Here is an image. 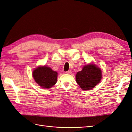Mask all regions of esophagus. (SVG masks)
Masks as SVG:
<instances>
[{
    "label": "esophagus",
    "instance_id": "obj_1",
    "mask_svg": "<svg viewBox=\"0 0 132 132\" xmlns=\"http://www.w3.org/2000/svg\"><path fill=\"white\" fill-rule=\"evenodd\" d=\"M65 73L68 74H70L71 73V71H65Z\"/></svg>",
    "mask_w": 132,
    "mask_h": 132
}]
</instances>
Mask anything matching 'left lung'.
<instances>
[{"label": "left lung", "mask_w": 132, "mask_h": 132, "mask_svg": "<svg viewBox=\"0 0 132 132\" xmlns=\"http://www.w3.org/2000/svg\"><path fill=\"white\" fill-rule=\"evenodd\" d=\"M102 73L101 69L94 64L86 65L81 71L76 75V81L82 90L93 89L100 81Z\"/></svg>", "instance_id": "obj_1"}]
</instances>
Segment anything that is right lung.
<instances>
[{
	"instance_id": "obj_1",
	"label": "right lung",
	"mask_w": 132,
	"mask_h": 132,
	"mask_svg": "<svg viewBox=\"0 0 132 132\" xmlns=\"http://www.w3.org/2000/svg\"><path fill=\"white\" fill-rule=\"evenodd\" d=\"M35 81L43 88L50 89L57 82V72L53 71L48 67H39L33 73Z\"/></svg>"
}]
</instances>
